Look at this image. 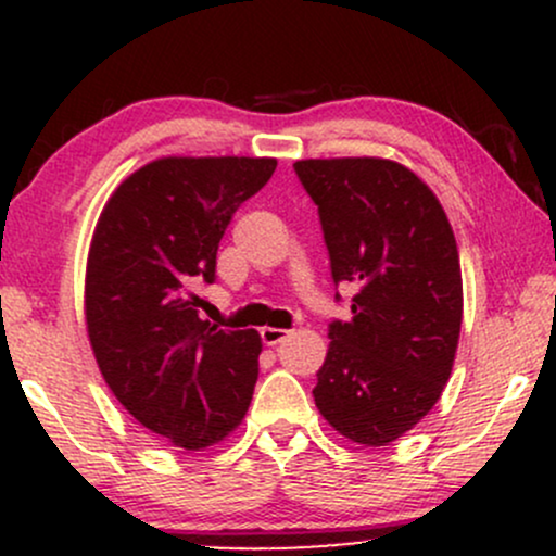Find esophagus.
I'll list each match as a JSON object with an SVG mask.
<instances>
[{"instance_id": "obj_1", "label": "esophagus", "mask_w": 556, "mask_h": 556, "mask_svg": "<svg viewBox=\"0 0 556 556\" xmlns=\"http://www.w3.org/2000/svg\"><path fill=\"white\" fill-rule=\"evenodd\" d=\"M287 337H290V331H285V329H274V327L261 329V340H264L266 348H274V344L285 342Z\"/></svg>"}]
</instances>
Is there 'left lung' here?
<instances>
[{"mask_svg":"<svg viewBox=\"0 0 556 556\" xmlns=\"http://www.w3.org/2000/svg\"><path fill=\"white\" fill-rule=\"evenodd\" d=\"M334 285H358L353 318L329 327L314 400L350 442L387 446L442 397L463 324V274L442 203L381 156L300 159Z\"/></svg>","mask_w":556,"mask_h":556,"instance_id":"1","label":"left lung"}]
</instances>
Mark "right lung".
<instances>
[{"label": "right lung", "mask_w": 556, "mask_h": 556, "mask_svg": "<svg viewBox=\"0 0 556 556\" xmlns=\"http://www.w3.org/2000/svg\"><path fill=\"white\" fill-rule=\"evenodd\" d=\"M271 156H162L125 177L96 222L86 261L88 342L119 405L188 452L238 431L258 379V331L198 318L190 282L214 279L219 240Z\"/></svg>", "instance_id": "right-lung-1"}]
</instances>
